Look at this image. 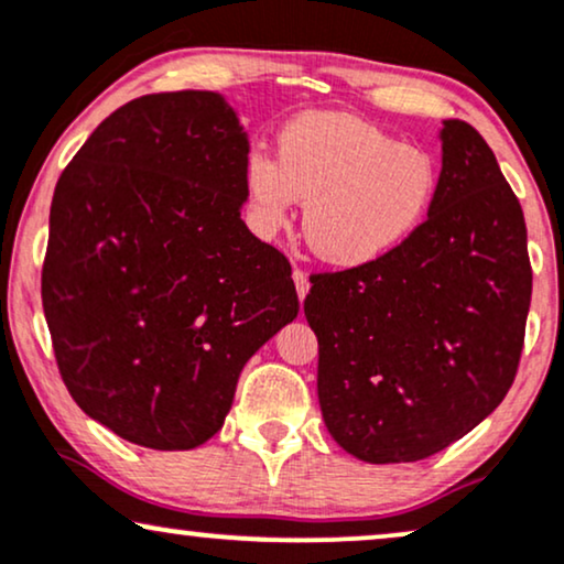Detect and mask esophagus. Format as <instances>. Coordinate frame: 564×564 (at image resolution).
Instances as JSON below:
<instances>
[{
	"mask_svg": "<svg viewBox=\"0 0 564 564\" xmlns=\"http://www.w3.org/2000/svg\"><path fill=\"white\" fill-rule=\"evenodd\" d=\"M294 286H296L299 299H302V302H304L306 291H310V278H306V273H304L302 268H294Z\"/></svg>",
	"mask_w": 564,
	"mask_h": 564,
	"instance_id": "obj_1",
	"label": "esophagus"
}]
</instances>
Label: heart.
<instances>
[{
    "label": "heart",
    "mask_w": 564,
    "mask_h": 564,
    "mask_svg": "<svg viewBox=\"0 0 564 564\" xmlns=\"http://www.w3.org/2000/svg\"><path fill=\"white\" fill-rule=\"evenodd\" d=\"M438 164L379 126L343 112H304L283 126L275 160L245 162L247 214L258 235L291 229L299 200L304 239L335 268L392 258L423 229L438 198Z\"/></svg>",
    "instance_id": "b5f03b06"
}]
</instances>
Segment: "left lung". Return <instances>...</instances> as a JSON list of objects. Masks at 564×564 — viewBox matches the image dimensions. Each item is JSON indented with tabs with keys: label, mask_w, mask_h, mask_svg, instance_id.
Segmentation results:
<instances>
[{
	"label": "left lung",
	"mask_w": 564,
	"mask_h": 564,
	"mask_svg": "<svg viewBox=\"0 0 564 564\" xmlns=\"http://www.w3.org/2000/svg\"><path fill=\"white\" fill-rule=\"evenodd\" d=\"M423 229L369 268L312 273L322 417L369 464L420 462L482 423L513 384L527 335V221L492 149L446 120Z\"/></svg>",
	"instance_id": "obj_1"
}]
</instances>
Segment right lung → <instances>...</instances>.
Here are the masks:
<instances>
[{"mask_svg": "<svg viewBox=\"0 0 564 564\" xmlns=\"http://www.w3.org/2000/svg\"><path fill=\"white\" fill-rule=\"evenodd\" d=\"M247 152L219 95H144L56 183L41 299L58 373L131 444H206L247 360L299 314L286 254L239 219Z\"/></svg>", "mask_w": 564, "mask_h": 564, "instance_id": "right-lung-1", "label": "right lung"}]
</instances>
